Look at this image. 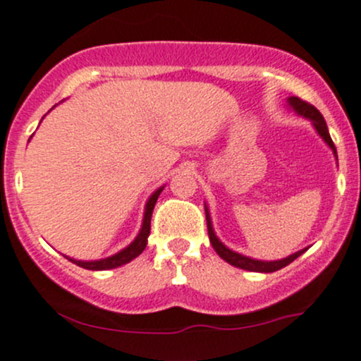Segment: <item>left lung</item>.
Here are the masks:
<instances>
[{
  "instance_id": "obj_1",
  "label": "left lung",
  "mask_w": 361,
  "mask_h": 361,
  "mask_svg": "<svg viewBox=\"0 0 361 361\" xmlns=\"http://www.w3.org/2000/svg\"><path fill=\"white\" fill-rule=\"evenodd\" d=\"M288 103L292 104L295 111L300 113V115H304L305 118L312 120V123H314V127H316V130H318L319 136H322L323 140L329 143V147L332 148L334 154L337 155L336 145H334L332 137H330V133H329V129H326L325 118H323L322 113L316 110L312 104H309L307 101L300 99V97H295V96L290 97ZM206 221H207V235H209V241H211V245H213L214 251H216V253L220 255V257L224 258L225 262H228V264L234 265V267L245 269V271H251V272H274V271H279V269H283V267H286L288 264H292L295 258L300 257V255L305 251V250L297 251V253H293V255H290V257L283 258V260H276V262L253 260V258L243 257V255L235 253V251L225 248V246L221 245L220 241H218V238L214 235V232H213V227H211V218H209V213H207V207H206Z\"/></svg>"
}]
</instances>
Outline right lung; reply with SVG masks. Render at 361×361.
<instances>
[{"mask_svg":"<svg viewBox=\"0 0 361 361\" xmlns=\"http://www.w3.org/2000/svg\"><path fill=\"white\" fill-rule=\"evenodd\" d=\"M160 192H162V188H159V190L155 192L154 195H152L150 201L147 202V209H145L143 227H141V231H140V234H137V238L134 239V241L130 243V245L127 246L126 250H122V251H120V253L113 255V257L104 258V260H96V262H80V260H73V258H69V260H71L73 264L80 265V267L89 269V271H106V269H115V267H120V265L127 264V262H130V260H133V258H136L137 255L143 253V250L147 248L148 235H150V220H152V213H154L155 202H157V199H159Z\"/></svg>","mask_w":361,"mask_h":361,"instance_id":"obj_1","label":"right lung"}]
</instances>
